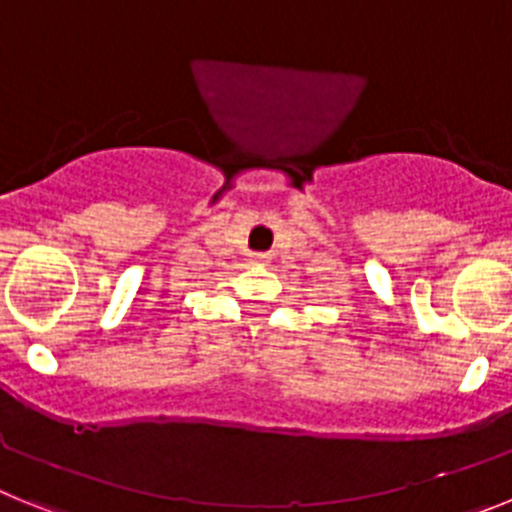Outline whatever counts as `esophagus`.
Masks as SVG:
<instances>
[{
	"label": "esophagus",
	"mask_w": 512,
	"mask_h": 512,
	"mask_svg": "<svg viewBox=\"0 0 512 512\" xmlns=\"http://www.w3.org/2000/svg\"><path fill=\"white\" fill-rule=\"evenodd\" d=\"M268 260H270V255H265V252H260V255H252V262H255V265H268Z\"/></svg>",
	"instance_id": "1"
}]
</instances>
